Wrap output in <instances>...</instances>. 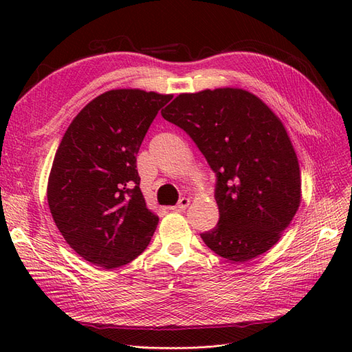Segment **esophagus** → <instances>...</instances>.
<instances>
[{"mask_svg":"<svg viewBox=\"0 0 352 352\" xmlns=\"http://www.w3.org/2000/svg\"><path fill=\"white\" fill-rule=\"evenodd\" d=\"M189 202H190L189 198H182V199H180V201L177 202V204H176L175 207H172V210H173V211H184V210L188 208Z\"/></svg>","mask_w":352,"mask_h":352,"instance_id":"34e87169","label":"esophagus"}]
</instances>
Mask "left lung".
Instances as JSON below:
<instances>
[{"mask_svg": "<svg viewBox=\"0 0 352 352\" xmlns=\"http://www.w3.org/2000/svg\"><path fill=\"white\" fill-rule=\"evenodd\" d=\"M162 116L184 129L217 176V226L207 247L235 263L269 251L301 202V173L283 123L241 88L180 94Z\"/></svg>", "mask_w": 352, "mask_h": 352, "instance_id": "left-lung-1", "label": "left lung"}]
</instances>
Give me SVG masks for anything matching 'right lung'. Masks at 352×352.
Here are the masks:
<instances>
[{
  "mask_svg": "<svg viewBox=\"0 0 352 352\" xmlns=\"http://www.w3.org/2000/svg\"><path fill=\"white\" fill-rule=\"evenodd\" d=\"M173 95L111 89L74 117L48 177L51 216L82 258L116 269L144 252L158 225L148 210L136 154Z\"/></svg>",
  "mask_w": 352,
  "mask_h": 352,
  "instance_id": "add662e5",
  "label": "right lung"
}]
</instances>
